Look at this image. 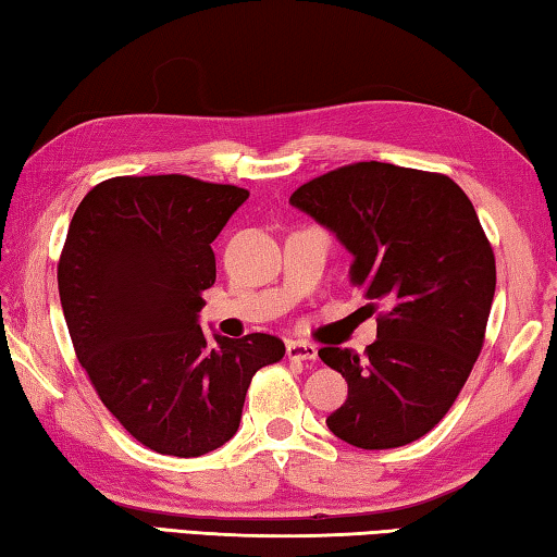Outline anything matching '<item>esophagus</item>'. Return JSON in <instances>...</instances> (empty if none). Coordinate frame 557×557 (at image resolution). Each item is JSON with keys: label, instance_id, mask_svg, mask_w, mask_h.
Listing matches in <instances>:
<instances>
[{"label": "esophagus", "instance_id": "1", "mask_svg": "<svg viewBox=\"0 0 557 557\" xmlns=\"http://www.w3.org/2000/svg\"><path fill=\"white\" fill-rule=\"evenodd\" d=\"M287 358L289 360H317L319 350L307 341H289L287 343Z\"/></svg>", "mask_w": 557, "mask_h": 557}]
</instances>
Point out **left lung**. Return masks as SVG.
Instances as JSON below:
<instances>
[{
	"label": "left lung",
	"instance_id": "obj_1",
	"mask_svg": "<svg viewBox=\"0 0 557 557\" xmlns=\"http://www.w3.org/2000/svg\"><path fill=\"white\" fill-rule=\"evenodd\" d=\"M289 205L346 246L350 282L387 309L368 356L319 350L348 382L329 429L356 448L407 446L446 417L482 350L497 268L472 201L446 175L370 160L307 182Z\"/></svg>",
	"mask_w": 557,
	"mask_h": 557
}]
</instances>
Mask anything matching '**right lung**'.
Instances as JSON below:
<instances>
[{"mask_svg": "<svg viewBox=\"0 0 557 557\" xmlns=\"http://www.w3.org/2000/svg\"><path fill=\"white\" fill-rule=\"evenodd\" d=\"M246 199L187 175L111 177L70 221L58 292L77 360L121 426L160 455L199 458L234 438L252 375L285 356L270 333L209 343L199 326L211 244Z\"/></svg>", "mask_w": 557, "mask_h": 557, "instance_id": "obj_1", "label": "right lung"}]
</instances>
